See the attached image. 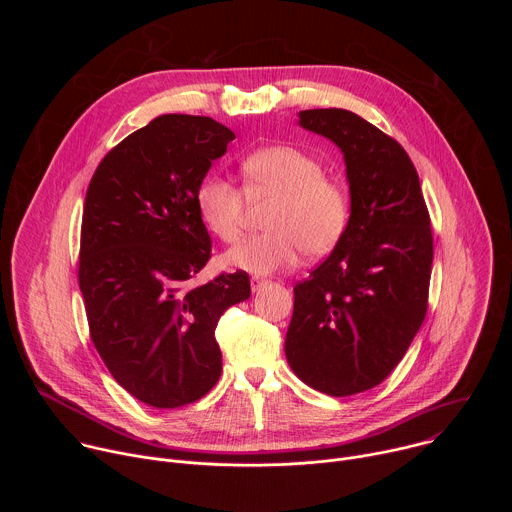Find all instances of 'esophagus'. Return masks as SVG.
Returning a JSON list of instances; mask_svg holds the SVG:
<instances>
[{"instance_id":"34e87169","label":"esophagus","mask_w":512,"mask_h":512,"mask_svg":"<svg viewBox=\"0 0 512 512\" xmlns=\"http://www.w3.org/2000/svg\"><path fill=\"white\" fill-rule=\"evenodd\" d=\"M263 285H267V279H263V277H251V289H253V291L261 289Z\"/></svg>"}]
</instances>
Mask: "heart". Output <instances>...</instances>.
Wrapping results in <instances>:
<instances>
[{
	"label": "heart",
	"instance_id": "1",
	"mask_svg": "<svg viewBox=\"0 0 512 512\" xmlns=\"http://www.w3.org/2000/svg\"><path fill=\"white\" fill-rule=\"evenodd\" d=\"M245 192L251 198L277 196L267 212L269 231L251 235L227 253L235 269L265 275L330 253L350 218L348 188L324 174L322 162L294 145H267L241 162ZM245 192L221 174H208L196 188L202 223L225 243H235L245 227Z\"/></svg>",
	"mask_w": 512,
	"mask_h": 512
}]
</instances>
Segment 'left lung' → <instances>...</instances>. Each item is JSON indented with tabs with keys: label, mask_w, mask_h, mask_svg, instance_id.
Listing matches in <instances>:
<instances>
[{
	"label": "left lung",
	"mask_w": 512,
	"mask_h": 512,
	"mask_svg": "<svg viewBox=\"0 0 512 512\" xmlns=\"http://www.w3.org/2000/svg\"><path fill=\"white\" fill-rule=\"evenodd\" d=\"M300 125L342 150L350 218L330 257L294 287L285 356L312 389L348 397L381 385L425 320L431 221L397 139L346 109L302 111Z\"/></svg>",
	"instance_id": "8db88e82"
}]
</instances>
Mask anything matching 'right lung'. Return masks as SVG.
<instances>
[{
    "instance_id": "obj_1",
    "label": "right lung",
    "mask_w": 512,
    "mask_h": 512,
    "mask_svg": "<svg viewBox=\"0 0 512 512\" xmlns=\"http://www.w3.org/2000/svg\"><path fill=\"white\" fill-rule=\"evenodd\" d=\"M233 139L210 117L160 115L115 145L87 190L79 285L89 334L113 379L158 409L216 385V324L251 296L241 269L188 285L212 251L196 188Z\"/></svg>"
}]
</instances>
